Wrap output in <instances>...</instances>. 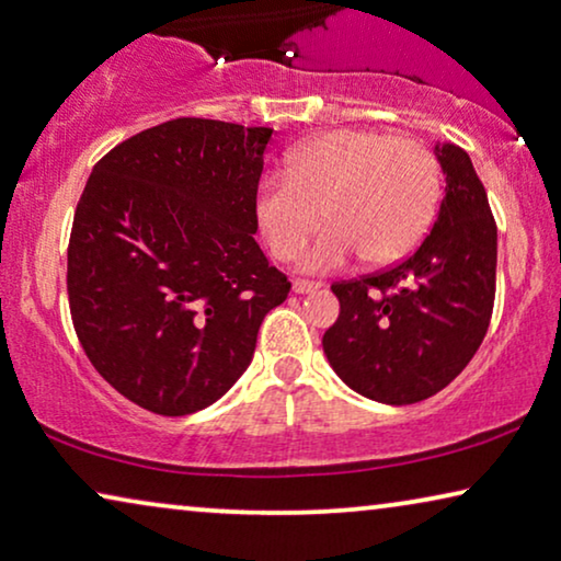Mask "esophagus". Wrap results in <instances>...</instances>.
<instances>
[{
	"instance_id": "obj_1",
	"label": "esophagus",
	"mask_w": 561,
	"mask_h": 561,
	"mask_svg": "<svg viewBox=\"0 0 561 561\" xmlns=\"http://www.w3.org/2000/svg\"><path fill=\"white\" fill-rule=\"evenodd\" d=\"M322 284L320 282H309V279H295L291 282V291H295V295H309V291H314V289H320Z\"/></svg>"
}]
</instances>
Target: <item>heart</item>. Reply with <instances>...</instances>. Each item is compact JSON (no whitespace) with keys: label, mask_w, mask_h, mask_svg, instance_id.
<instances>
[{"label":"heart","mask_w":561,"mask_h":561,"mask_svg":"<svg viewBox=\"0 0 561 561\" xmlns=\"http://www.w3.org/2000/svg\"><path fill=\"white\" fill-rule=\"evenodd\" d=\"M438 196L440 169L423 140L340 128L291 150L287 175L262 179L254 214L282 262L305 252L322 214L330 231L307 254L305 270H340L357 252L367 264L390 266L428 233Z\"/></svg>","instance_id":"obj_1"}]
</instances>
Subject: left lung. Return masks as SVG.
<instances>
[{"label": "left lung", "instance_id": "obj_1", "mask_svg": "<svg viewBox=\"0 0 561 561\" xmlns=\"http://www.w3.org/2000/svg\"><path fill=\"white\" fill-rule=\"evenodd\" d=\"M446 175L438 219L386 272L332 284L340 317L322 347L345 386L386 405L436 396L486 337L496 295V221L471 158L436 144Z\"/></svg>", "mask_w": 561, "mask_h": 561}]
</instances>
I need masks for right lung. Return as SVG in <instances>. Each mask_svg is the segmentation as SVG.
Returning a JSON list of instances; mask_svg holds the SVG:
<instances>
[{
  "mask_svg": "<svg viewBox=\"0 0 561 561\" xmlns=\"http://www.w3.org/2000/svg\"><path fill=\"white\" fill-rule=\"evenodd\" d=\"M272 133L175 118L115 146L85 183L67 249L72 324L95 370L150 413L216 403L289 295L254 239Z\"/></svg>",
  "mask_w": 561,
  "mask_h": 561,
  "instance_id": "add662e5",
  "label": "right lung"
}]
</instances>
